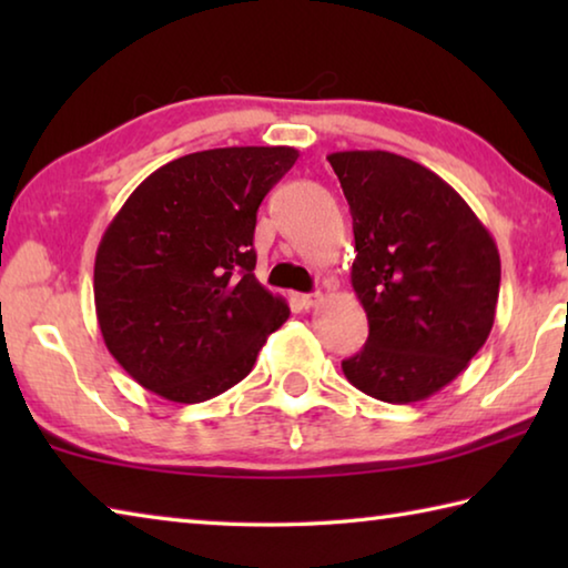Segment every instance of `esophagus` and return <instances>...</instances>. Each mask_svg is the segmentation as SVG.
Segmentation results:
<instances>
[{
  "label": "esophagus",
  "mask_w": 568,
  "mask_h": 568,
  "mask_svg": "<svg viewBox=\"0 0 568 568\" xmlns=\"http://www.w3.org/2000/svg\"><path fill=\"white\" fill-rule=\"evenodd\" d=\"M293 301L303 307V311H311V307H315L318 305V301H321V293H301V295H295Z\"/></svg>",
  "instance_id": "obj_1"
}]
</instances>
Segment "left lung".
Returning <instances> with one entry per match:
<instances>
[{
	"label": "left lung",
	"instance_id": "obj_1",
	"mask_svg": "<svg viewBox=\"0 0 568 568\" xmlns=\"http://www.w3.org/2000/svg\"><path fill=\"white\" fill-rule=\"evenodd\" d=\"M351 205V283L368 315L343 373L365 396L416 403L448 386L494 328L501 257L491 233L436 172L383 150L333 152Z\"/></svg>",
	"mask_w": 568,
	"mask_h": 568
}]
</instances>
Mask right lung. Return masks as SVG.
<instances>
[{
  "mask_svg": "<svg viewBox=\"0 0 568 568\" xmlns=\"http://www.w3.org/2000/svg\"><path fill=\"white\" fill-rule=\"evenodd\" d=\"M295 148H217L142 180L94 257V311L124 371L175 403L215 398L253 371L291 315L255 277V220Z\"/></svg>",
  "mask_w": 568,
  "mask_h": 568,
  "instance_id": "add662e5",
  "label": "right lung"
}]
</instances>
